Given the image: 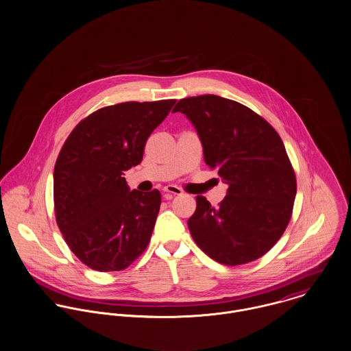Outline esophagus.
<instances>
[{
  "label": "esophagus",
  "mask_w": 351,
  "mask_h": 351,
  "mask_svg": "<svg viewBox=\"0 0 351 351\" xmlns=\"http://www.w3.org/2000/svg\"><path fill=\"white\" fill-rule=\"evenodd\" d=\"M164 193H165V197H172V196H175V195H182V190L179 189V187H176V186H173V184H169V186H165L164 187V190H162Z\"/></svg>",
  "instance_id": "obj_1"
}]
</instances>
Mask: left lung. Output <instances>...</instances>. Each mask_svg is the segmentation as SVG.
Instances as JSON below:
<instances>
[{"label": "left lung", "instance_id": "1", "mask_svg": "<svg viewBox=\"0 0 351 351\" xmlns=\"http://www.w3.org/2000/svg\"><path fill=\"white\" fill-rule=\"evenodd\" d=\"M194 125L206 164L229 186L219 207L196 196L187 225L196 245L225 265L271 250L292 215L296 178L277 132L249 108L218 95L180 99L172 110Z\"/></svg>", "mask_w": 351, "mask_h": 351}]
</instances>
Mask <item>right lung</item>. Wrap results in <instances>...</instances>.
Instances as JSON below:
<instances>
[{
	"label": "right lung",
	"instance_id": "1",
	"mask_svg": "<svg viewBox=\"0 0 351 351\" xmlns=\"http://www.w3.org/2000/svg\"><path fill=\"white\" fill-rule=\"evenodd\" d=\"M175 99L123 102L82 119L53 169L56 222L79 260L98 272L128 268L148 246L161 195L130 191L123 172L141 162Z\"/></svg>",
	"mask_w": 351,
	"mask_h": 351
}]
</instances>
